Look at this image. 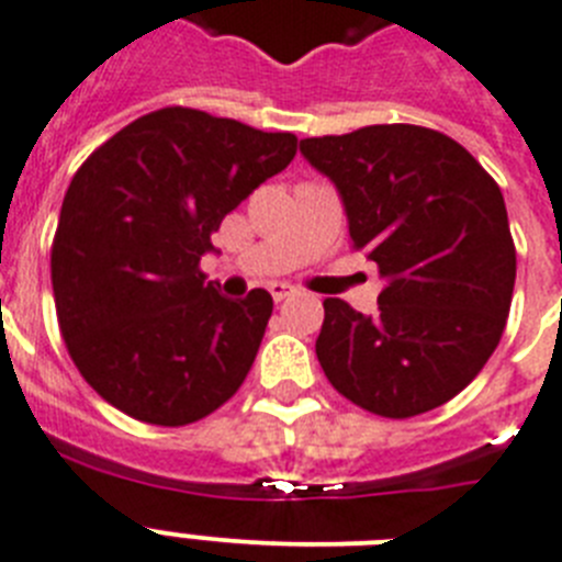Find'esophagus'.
<instances>
[{
  "instance_id": "esophagus-1",
  "label": "esophagus",
  "mask_w": 562,
  "mask_h": 562,
  "mask_svg": "<svg viewBox=\"0 0 562 562\" xmlns=\"http://www.w3.org/2000/svg\"><path fill=\"white\" fill-rule=\"evenodd\" d=\"M270 295H272V301H276V304H281V301L290 299V295H292V286L284 284V281H276V284H270Z\"/></svg>"
}]
</instances>
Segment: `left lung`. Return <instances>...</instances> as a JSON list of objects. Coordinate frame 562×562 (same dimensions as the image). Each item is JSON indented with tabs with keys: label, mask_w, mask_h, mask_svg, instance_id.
<instances>
[{
	"label": "left lung",
	"mask_w": 562,
	"mask_h": 562,
	"mask_svg": "<svg viewBox=\"0 0 562 562\" xmlns=\"http://www.w3.org/2000/svg\"><path fill=\"white\" fill-rule=\"evenodd\" d=\"M301 155L333 180L353 249L384 278L373 315L324 301V375L387 419L445 405L497 350L512 307L517 252L503 192L457 140L422 125L307 137Z\"/></svg>",
	"instance_id": "8db88e82"
}]
</instances>
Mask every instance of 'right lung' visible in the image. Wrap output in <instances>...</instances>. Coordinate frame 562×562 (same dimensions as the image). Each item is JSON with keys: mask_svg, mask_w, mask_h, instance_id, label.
<instances>
[{"mask_svg": "<svg viewBox=\"0 0 562 562\" xmlns=\"http://www.w3.org/2000/svg\"><path fill=\"white\" fill-rule=\"evenodd\" d=\"M299 140L198 109L134 120L88 157L65 192L50 247L59 330L100 396L148 425H189L235 396L272 295L206 284L212 232Z\"/></svg>", "mask_w": 562, "mask_h": 562, "instance_id": "right-lung-1", "label": "right lung"}]
</instances>
